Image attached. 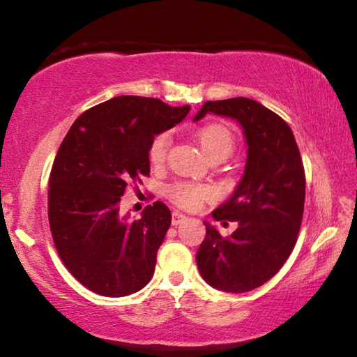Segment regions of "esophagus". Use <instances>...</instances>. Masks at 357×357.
I'll use <instances>...</instances> for the list:
<instances>
[{
  "mask_svg": "<svg viewBox=\"0 0 357 357\" xmlns=\"http://www.w3.org/2000/svg\"><path fill=\"white\" fill-rule=\"evenodd\" d=\"M185 220H187V217H185L184 214L178 213V211H174V213L172 214V225H173V227H178V225H181V223H183V222H185Z\"/></svg>",
  "mask_w": 357,
  "mask_h": 357,
  "instance_id": "1",
  "label": "esophagus"
}]
</instances>
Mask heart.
<instances>
[{"label": "heart", "instance_id": "b5f03b06", "mask_svg": "<svg viewBox=\"0 0 357 357\" xmlns=\"http://www.w3.org/2000/svg\"><path fill=\"white\" fill-rule=\"evenodd\" d=\"M197 142L208 159L214 157H227L233 153L234 140L231 132L222 124H206L197 130ZM170 146V135L168 132H162L151 143L148 155L153 165L164 164L167 151ZM170 200L178 204L179 208L195 211L203 206L204 202L213 198L214 190L204 184H190V183H174L167 189Z\"/></svg>", "mask_w": 357, "mask_h": 357}]
</instances>
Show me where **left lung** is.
I'll return each instance as SVG.
<instances>
[{
	"instance_id": "left-lung-1",
	"label": "left lung",
	"mask_w": 357,
	"mask_h": 357,
	"mask_svg": "<svg viewBox=\"0 0 357 357\" xmlns=\"http://www.w3.org/2000/svg\"><path fill=\"white\" fill-rule=\"evenodd\" d=\"M208 113L241 126L247 160L231 197L213 211L215 220H236V231L222 238L204 222L206 236L197 252V266L213 288L245 293L279 273L294 249L304 214V165L289 126L257 100H208L193 121Z\"/></svg>"
}]
</instances>
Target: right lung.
Segmentation results:
<instances>
[{
    "instance_id": "right-lung-1",
    "label": "right lung",
    "mask_w": 357,
    "mask_h": 357,
    "mask_svg": "<svg viewBox=\"0 0 357 357\" xmlns=\"http://www.w3.org/2000/svg\"><path fill=\"white\" fill-rule=\"evenodd\" d=\"M190 107L118 96L77 118L53 162L48 222L66 268L91 291L121 298L153 279L172 213L155 202L142 219L121 215L126 187L149 174L154 137L174 128Z\"/></svg>"
}]
</instances>
